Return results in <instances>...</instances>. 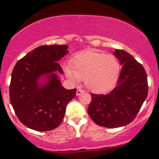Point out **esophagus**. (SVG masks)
I'll return each mask as SVG.
<instances>
[{
	"instance_id": "esophagus-1",
	"label": "esophagus",
	"mask_w": 159,
	"mask_h": 159,
	"mask_svg": "<svg viewBox=\"0 0 159 159\" xmlns=\"http://www.w3.org/2000/svg\"><path fill=\"white\" fill-rule=\"evenodd\" d=\"M83 93H84L83 90H81V89H78L77 92H76V95H77V96H80V95Z\"/></svg>"
}]
</instances>
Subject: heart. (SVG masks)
<instances>
[{"label":"heart","mask_w":159,"mask_h":159,"mask_svg":"<svg viewBox=\"0 0 159 159\" xmlns=\"http://www.w3.org/2000/svg\"><path fill=\"white\" fill-rule=\"evenodd\" d=\"M120 72L118 60L111 54L88 51L79 54L65 68L66 76L73 83L84 80L89 90L105 93L116 84Z\"/></svg>","instance_id":"1"}]
</instances>
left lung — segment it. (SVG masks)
Returning a JSON list of instances; mask_svg holds the SVG:
<instances>
[{
    "instance_id": "1",
    "label": "left lung",
    "mask_w": 159,
    "mask_h": 159,
    "mask_svg": "<svg viewBox=\"0 0 159 159\" xmlns=\"http://www.w3.org/2000/svg\"><path fill=\"white\" fill-rule=\"evenodd\" d=\"M114 56L123 66L116 87L108 94L90 93V118L100 126L118 128L134 120L148 93L143 66L130 54L116 49Z\"/></svg>"
}]
</instances>
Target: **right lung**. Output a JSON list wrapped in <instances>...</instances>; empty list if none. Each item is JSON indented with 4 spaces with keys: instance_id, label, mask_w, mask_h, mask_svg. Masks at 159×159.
I'll return each mask as SVG.
<instances>
[{
    "instance_id": "right-lung-1",
    "label": "right lung",
    "mask_w": 159,
    "mask_h": 159,
    "mask_svg": "<svg viewBox=\"0 0 159 159\" xmlns=\"http://www.w3.org/2000/svg\"><path fill=\"white\" fill-rule=\"evenodd\" d=\"M68 46L41 45L16 63L12 72L10 100L16 116L25 126L39 132L56 129L63 119L66 107L76 94L66 90L56 72L63 71L57 61L68 53ZM44 77L46 81L39 80Z\"/></svg>"
}]
</instances>
